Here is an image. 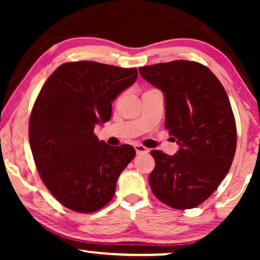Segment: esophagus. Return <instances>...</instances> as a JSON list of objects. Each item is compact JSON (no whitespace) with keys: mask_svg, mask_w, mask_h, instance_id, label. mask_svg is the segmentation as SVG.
<instances>
[{"mask_svg":"<svg viewBox=\"0 0 260 260\" xmlns=\"http://www.w3.org/2000/svg\"><path fill=\"white\" fill-rule=\"evenodd\" d=\"M135 150H136V154L137 155H142V154H148L149 150L145 147H143V145L141 144H137L135 145Z\"/></svg>","mask_w":260,"mask_h":260,"instance_id":"1","label":"esophagus"}]
</instances>
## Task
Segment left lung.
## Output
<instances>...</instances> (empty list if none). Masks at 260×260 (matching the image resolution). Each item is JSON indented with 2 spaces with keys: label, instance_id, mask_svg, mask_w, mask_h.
<instances>
[{
  "label": "left lung",
  "instance_id": "8db88e82",
  "mask_svg": "<svg viewBox=\"0 0 260 260\" xmlns=\"http://www.w3.org/2000/svg\"><path fill=\"white\" fill-rule=\"evenodd\" d=\"M165 94L169 135L180 145L170 156L152 150V193L163 204L190 209L214 193L229 173L237 147V127L225 88L212 71L187 60L140 69Z\"/></svg>",
  "mask_w": 260,
  "mask_h": 260
}]
</instances>
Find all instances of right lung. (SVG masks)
Segmentation results:
<instances>
[{
	"instance_id": "add662e5",
	"label": "right lung",
	"mask_w": 260,
	"mask_h": 260,
	"mask_svg": "<svg viewBox=\"0 0 260 260\" xmlns=\"http://www.w3.org/2000/svg\"><path fill=\"white\" fill-rule=\"evenodd\" d=\"M137 79L136 69L66 62L46 80L31 110L29 143L45 186L71 211L92 213L115 195L134 147H111L93 130L111 118L112 102Z\"/></svg>"
}]
</instances>
